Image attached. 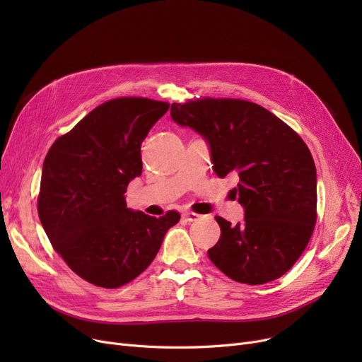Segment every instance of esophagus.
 I'll list each match as a JSON object with an SVG mask.
<instances>
[{
    "label": "esophagus",
    "instance_id": "esophagus-1",
    "mask_svg": "<svg viewBox=\"0 0 362 362\" xmlns=\"http://www.w3.org/2000/svg\"><path fill=\"white\" fill-rule=\"evenodd\" d=\"M183 218L186 221H197L198 218H201V216L197 213H192V211H186V213H183Z\"/></svg>",
    "mask_w": 362,
    "mask_h": 362
}]
</instances>
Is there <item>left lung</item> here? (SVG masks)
I'll return each instance as SVG.
<instances>
[{
	"instance_id": "left-lung-1",
	"label": "left lung",
	"mask_w": 362,
	"mask_h": 362,
	"mask_svg": "<svg viewBox=\"0 0 362 362\" xmlns=\"http://www.w3.org/2000/svg\"><path fill=\"white\" fill-rule=\"evenodd\" d=\"M170 116L210 145L218 177L235 175L245 218L216 217L221 236L208 257L227 277L262 284L302 255L317 221V171L298 133L264 107L230 98L173 103Z\"/></svg>"
}]
</instances>
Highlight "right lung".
Here are the masks:
<instances>
[{"mask_svg": "<svg viewBox=\"0 0 362 362\" xmlns=\"http://www.w3.org/2000/svg\"><path fill=\"white\" fill-rule=\"evenodd\" d=\"M168 110L148 98H116L93 108L49 148L37 214L55 252L95 286L116 289L138 277L160 251L177 211L151 217L126 205L142 175L141 144Z\"/></svg>", "mask_w": 362, "mask_h": 362, "instance_id": "add662e5", "label": "right lung"}]
</instances>
